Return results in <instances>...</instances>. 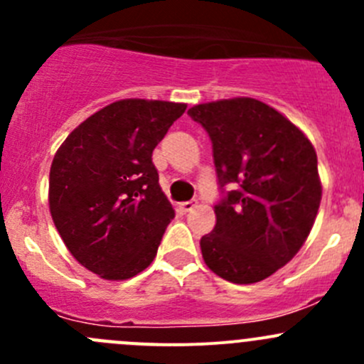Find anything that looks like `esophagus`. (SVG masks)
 Instances as JSON below:
<instances>
[{"mask_svg":"<svg viewBox=\"0 0 364 364\" xmlns=\"http://www.w3.org/2000/svg\"><path fill=\"white\" fill-rule=\"evenodd\" d=\"M196 205H197V203H196V200H186V203H181V204H179V209H181V211H192V209L193 208H196Z\"/></svg>","mask_w":364,"mask_h":364,"instance_id":"34e87169","label":"esophagus"}]
</instances>
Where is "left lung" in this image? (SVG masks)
<instances>
[{
	"label": "left lung",
	"instance_id": "left-lung-1",
	"mask_svg": "<svg viewBox=\"0 0 364 364\" xmlns=\"http://www.w3.org/2000/svg\"><path fill=\"white\" fill-rule=\"evenodd\" d=\"M188 114L211 139L225 193L215 205V229L200 240L205 266L232 284L264 280L314 227L322 199L317 153L294 123L255 98L208 102Z\"/></svg>",
	"mask_w": 364,
	"mask_h": 364
}]
</instances>
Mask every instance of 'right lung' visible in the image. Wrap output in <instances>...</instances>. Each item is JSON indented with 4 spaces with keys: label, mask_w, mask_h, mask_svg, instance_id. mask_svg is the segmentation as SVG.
I'll return each instance as SVG.
<instances>
[{
    "label": "right lung",
    "mask_w": 364,
    "mask_h": 364,
    "mask_svg": "<svg viewBox=\"0 0 364 364\" xmlns=\"http://www.w3.org/2000/svg\"><path fill=\"white\" fill-rule=\"evenodd\" d=\"M186 104L127 98L100 109L65 139L49 174V209L86 269L128 280L155 259L174 209L159 185L153 149Z\"/></svg>",
    "instance_id": "right-lung-1"
}]
</instances>
